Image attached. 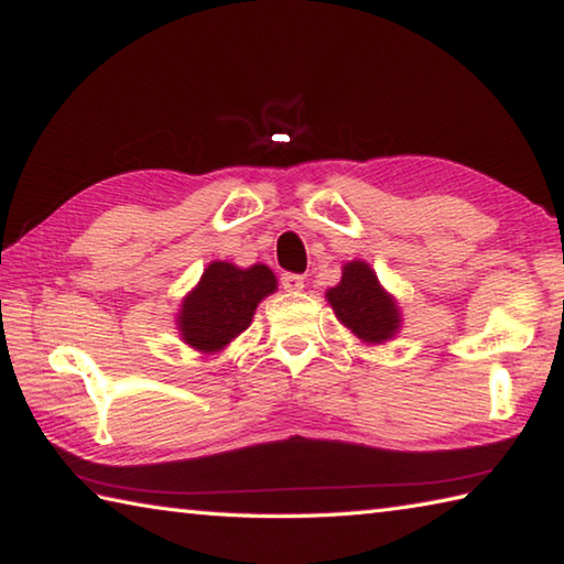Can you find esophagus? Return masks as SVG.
I'll use <instances>...</instances> for the list:
<instances>
[{"mask_svg": "<svg viewBox=\"0 0 564 564\" xmlns=\"http://www.w3.org/2000/svg\"><path fill=\"white\" fill-rule=\"evenodd\" d=\"M281 283H283V289L289 291V293L303 291V275H299V273H283L281 275Z\"/></svg>", "mask_w": 564, "mask_h": 564, "instance_id": "1", "label": "esophagus"}]
</instances>
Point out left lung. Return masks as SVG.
Wrapping results in <instances>:
<instances>
[{
  "mask_svg": "<svg viewBox=\"0 0 564 564\" xmlns=\"http://www.w3.org/2000/svg\"><path fill=\"white\" fill-rule=\"evenodd\" d=\"M326 301L343 326L368 346L393 340L403 328L395 295L383 289L370 263L360 259L343 263L340 281L326 291Z\"/></svg>",
  "mask_w": 564,
  "mask_h": 564,
  "instance_id": "left-lung-1",
  "label": "left lung"
}]
</instances>
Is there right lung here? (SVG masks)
I'll list each match as a JSON object with an SVG mask.
<instances>
[{
  "instance_id": "1",
  "label": "right lung",
  "mask_w": 564,
  "mask_h": 564,
  "mask_svg": "<svg viewBox=\"0 0 564 564\" xmlns=\"http://www.w3.org/2000/svg\"><path fill=\"white\" fill-rule=\"evenodd\" d=\"M275 289L279 281L269 265L253 263L238 269L228 261H212L178 305L176 330L181 340L204 356L221 352L251 326L259 303Z\"/></svg>"
}]
</instances>
